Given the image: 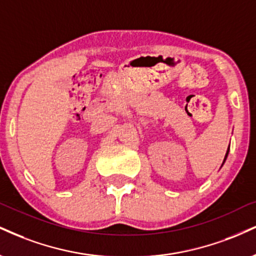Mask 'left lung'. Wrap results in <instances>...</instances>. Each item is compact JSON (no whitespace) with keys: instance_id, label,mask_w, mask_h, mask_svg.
<instances>
[{"instance_id":"8db88e82","label":"left lung","mask_w":256,"mask_h":256,"mask_svg":"<svg viewBox=\"0 0 256 256\" xmlns=\"http://www.w3.org/2000/svg\"><path fill=\"white\" fill-rule=\"evenodd\" d=\"M228 152H229V150H228ZM226 156H228V154L226 155ZM226 158H224V161H226Z\"/></svg>"}]
</instances>
